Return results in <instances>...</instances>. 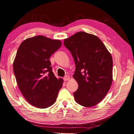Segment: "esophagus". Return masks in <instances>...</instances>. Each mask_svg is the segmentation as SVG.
I'll return each instance as SVG.
<instances>
[{
    "mask_svg": "<svg viewBox=\"0 0 134 134\" xmlns=\"http://www.w3.org/2000/svg\"><path fill=\"white\" fill-rule=\"evenodd\" d=\"M63 79L64 81H68L70 79V77L69 76H68V75H67V76H66L63 78Z\"/></svg>",
    "mask_w": 134,
    "mask_h": 134,
    "instance_id": "esophagus-1",
    "label": "esophagus"
}]
</instances>
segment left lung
Segmentation results:
<instances>
[{
	"label": "left lung",
	"instance_id": "obj_1",
	"mask_svg": "<svg viewBox=\"0 0 134 134\" xmlns=\"http://www.w3.org/2000/svg\"><path fill=\"white\" fill-rule=\"evenodd\" d=\"M75 61L73 77L78 83L75 100L84 107L98 104L107 94L113 81V59L101 40L84 32L64 40Z\"/></svg>",
	"mask_w": 134,
	"mask_h": 134
}]
</instances>
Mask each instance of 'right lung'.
<instances>
[{
  "instance_id": "obj_1",
  "label": "right lung",
  "mask_w": 134,
  "mask_h": 134,
  "mask_svg": "<svg viewBox=\"0 0 134 134\" xmlns=\"http://www.w3.org/2000/svg\"><path fill=\"white\" fill-rule=\"evenodd\" d=\"M62 42L43 36L29 38L20 44L13 64L17 84L30 105L44 109L54 104L63 80L55 76L49 58Z\"/></svg>"
}]
</instances>
